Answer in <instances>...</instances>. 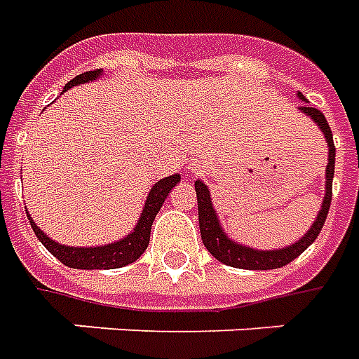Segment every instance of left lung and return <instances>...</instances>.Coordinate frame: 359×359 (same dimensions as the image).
Segmentation results:
<instances>
[{
  "label": "left lung",
  "instance_id": "1",
  "mask_svg": "<svg viewBox=\"0 0 359 359\" xmlns=\"http://www.w3.org/2000/svg\"><path fill=\"white\" fill-rule=\"evenodd\" d=\"M299 100H306V96L297 93ZM302 114H306L307 118H311L315 126L321 129L327 141V149H329V158H327V168H325V197H323L321 208L315 216L313 224L307 230L296 243L286 245V248L278 249H255L248 248L240 241L228 238V233L220 224V218L216 215L215 205H212V197L208 187L201 180L195 182V191H197V205H199V228H201V240L205 243V248L210 251V255L218 259L220 263L228 266H236V269H248V271H271V269H280L292 263L296 257H299L306 251L321 232L323 224L327 220L330 208V199H332V177H334V143H332V131H330L327 119L323 116L321 110L311 108V106H302L297 108Z\"/></svg>",
  "mask_w": 359,
  "mask_h": 359
}]
</instances>
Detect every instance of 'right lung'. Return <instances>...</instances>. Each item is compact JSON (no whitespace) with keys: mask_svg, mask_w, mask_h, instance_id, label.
<instances>
[{"mask_svg":"<svg viewBox=\"0 0 359 359\" xmlns=\"http://www.w3.org/2000/svg\"><path fill=\"white\" fill-rule=\"evenodd\" d=\"M102 69L86 71L83 75L69 81L65 85V90H69L73 86L85 85V83H93L98 77H102ZM182 175L174 174L162 177L160 182L152 185L149 197L144 201V207L141 210V216L135 224L133 232H129L126 238H121L118 241H111L106 245H94V248H73V245H63L60 241L52 240L50 236H46L36 222L32 220V216H29V222L32 226V230L36 233V238L42 241L50 253L55 259H60L63 265L71 266V269H83V271H94V269H119V266L131 265L133 261H137L139 257L143 255L144 249L149 248V240H151V228L154 218L158 215V210L164 205L168 193L174 189L175 185L180 184Z\"/></svg>","mask_w":359,"mask_h":359,"instance_id":"obj_1","label":"right lung"}]
</instances>
